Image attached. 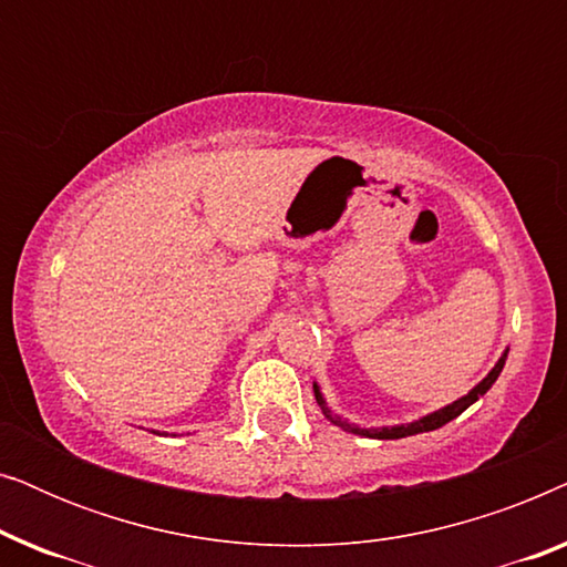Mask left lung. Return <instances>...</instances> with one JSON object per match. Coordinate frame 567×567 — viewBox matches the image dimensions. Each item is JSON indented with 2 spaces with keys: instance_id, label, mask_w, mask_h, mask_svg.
Masks as SVG:
<instances>
[{
  "instance_id": "1",
  "label": "left lung",
  "mask_w": 567,
  "mask_h": 567,
  "mask_svg": "<svg viewBox=\"0 0 567 567\" xmlns=\"http://www.w3.org/2000/svg\"><path fill=\"white\" fill-rule=\"evenodd\" d=\"M506 355H508V348H506V351H503L498 363H495V367H493L491 371H487V377L483 379V382H477L475 386H472V390H470L467 394H464V398L454 400L452 405H446V408H441V410H433V413L417 417V421H413V423L382 425V429H359V425L348 423L346 417L332 415V410L328 408V402H324L322 392H320V384H317V382H315V400H317V405L322 408L324 417H328L330 423L340 425V429L348 431V433H359V436H367V439H405V436H415V433H425V431H436V429H441V425H446L449 421H454L456 415H462L464 410H467V408L472 405V402H477L480 398H483V394L495 384V379L501 377L503 363H506Z\"/></svg>"
}]
</instances>
